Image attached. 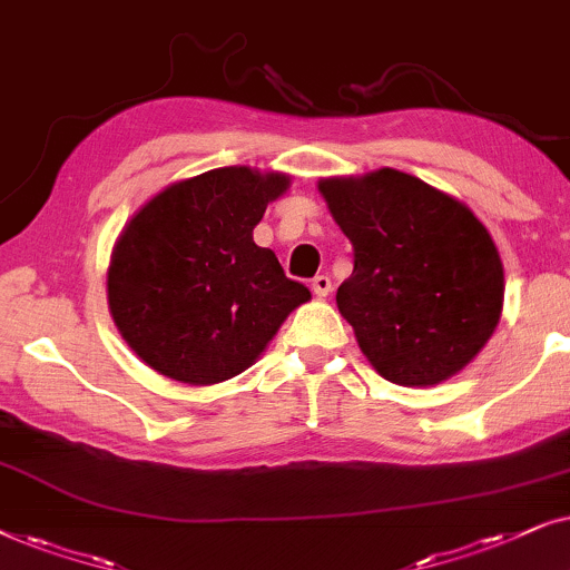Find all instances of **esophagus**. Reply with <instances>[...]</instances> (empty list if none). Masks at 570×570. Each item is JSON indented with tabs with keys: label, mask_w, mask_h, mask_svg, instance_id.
<instances>
[{
	"label": "esophagus",
	"mask_w": 570,
	"mask_h": 570,
	"mask_svg": "<svg viewBox=\"0 0 570 570\" xmlns=\"http://www.w3.org/2000/svg\"><path fill=\"white\" fill-rule=\"evenodd\" d=\"M309 286H313L315 297H328L331 289H333V286H331V278H328V276H315V278H313V284H309Z\"/></svg>",
	"instance_id": "obj_1"
}]
</instances>
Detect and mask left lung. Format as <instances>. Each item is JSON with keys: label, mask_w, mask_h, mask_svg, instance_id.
<instances>
[{"label": "left lung", "mask_w": 570, "mask_h": 570, "mask_svg": "<svg viewBox=\"0 0 570 570\" xmlns=\"http://www.w3.org/2000/svg\"><path fill=\"white\" fill-rule=\"evenodd\" d=\"M354 247L338 313L385 381L438 385L464 370L503 309V263L456 197L396 169L321 179Z\"/></svg>", "instance_id": "left-lung-1"}]
</instances>
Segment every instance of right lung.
Instances as JSON below:
<instances>
[{
	"label": "right lung",
	"mask_w": 570,
	"mask_h": 570,
	"mask_svg": "<svg viewBox=\"0 0 570 570\" xmlns=\"http://www.w3.org/2000/svg\"><path fill=\"white\" fill-rule=\"evenodd\" d=\"M289 181L249 166L210 169L161 189L121 229L106 281L109 309L148 367L189 385L229 381L309 299L253 239Z\"/></svg>",
	"instance_id": "right-lung-1"
}]
</instances>
